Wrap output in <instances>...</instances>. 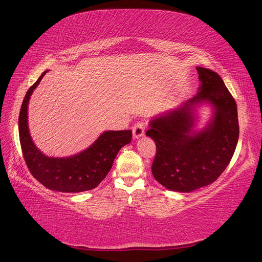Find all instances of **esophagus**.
Returning <instances> with one entry per match:
<instances>
[{
    "label": "esophagus",
    "instance_id": "obj_1",
    "mask_svg": "<svg viewBox=\"0 0 262 262\" xmlns=\"http://www.w3.org/2000/svg\"><path fill=\"white\" fill-rule=\"evenodd\" d=\"M143 135H144V123L142 121H138L133 126V136L134 138L137 139L143 136Z\"/></svg>",
    "mask_w": 262,
    "mask_h": 262
}]
</instances>
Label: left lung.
<instances>
[{
	"label": "left lung",
	"mask_w": 262,
	"mask_h": 262,
	"mask_svg": "<svg viewBox=\"0 0 262 262\" xmlns=\"http://www.w3.org/2000/svg\"><path fill=\"white\" fill-rule=\"evenodd\" d=\"M201 86L198 94L151 120L146 135L157 146L152 173L171 191L191 192L210 185L225 171L233 157L239 135L236 102L220 75L196 67ZM206 102L214 108L210 124L192 130L195 105Z\"/></svg>",
	"instance_id": "8db88e82"
}]
</instances>
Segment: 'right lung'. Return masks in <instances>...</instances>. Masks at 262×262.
Instances as JSON below:
<instances>
[{"mask_svg": "<svg viewBox=\"0 0 262 262\" xmlns=\"http://www.w3.org/2000/svg\"><path fill=\"white\" fill-rule=\"evenodd\" d=\"M47 71L28 90L18 119L19 139L27 166L32 176L51 190L77 193L96 188L110 171L118 152L132 141V130H108L90 148L69 158H48L38 150L28 127L30 96Z\"/></svg>", "mask_w": 262, "mask_h": 262, "instance_id": "obj_1", "label": "right lung"}]
</instances>
